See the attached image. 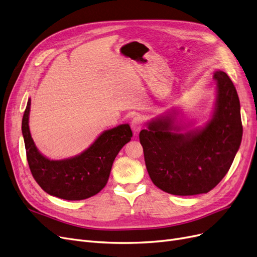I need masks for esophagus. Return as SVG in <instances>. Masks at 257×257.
I'll use <instances>...</instances> for the list:
<instances>
[{"mask_svg": "<svg viewBox=\"0 0 257 257\" xmlns=\"http://www.w3.org/2000/svg\"><path fill=\"white\" fill-rule=\"evenodd\" d=\"M142 128H143V120H142V118L140 116L134 117V119L131 120V129L134 130L135 134H138Z\"/></svg>", "mask_w": 257, "mask_h": 257, "instance_id": "esophagus-1", "label": "esophagus"}]
</instances>
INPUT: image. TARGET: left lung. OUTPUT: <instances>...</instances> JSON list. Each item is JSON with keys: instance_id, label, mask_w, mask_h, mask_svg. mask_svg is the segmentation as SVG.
Returning <instances> with one entry per match:
<instances>
[{"instance_id": "obj_1", "label": "left lung", "mask_w": 257, "mask_h": 257, "mask_svg": "<svg viewBox=\"0 0 257 257\" xmlns=\"http://www.w3.org/2000/svg\"><path fill=\"white\" fill-rule=\"evenodd\" d=\"M213 118L200 130L180 134L169 116L140 132L147 172L162 191L178 196L205 194L229 172L242 138L240 103L232 80L216 71Z\"/></svg>"}]
</instances>
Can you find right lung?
<instances>
[{"label": "right lung", "instance_id": "1", "mask_svg": "<svg viewBox=\"0 0 257 257\" xmlns=\"http://www.w3.org/2000/svg\"><path fill=\"white\" fill-rule=\"evenodd\" d=\"M28 99L22 119L26 158L36 182L44 192L65 200H83L106 186L114 159L132 138L128 123L104 131L79 156L60 161L49 160L38 151L32 139Z\"/></svg>", "mask_w": 257, "mask_h": 257}]
</instances>
